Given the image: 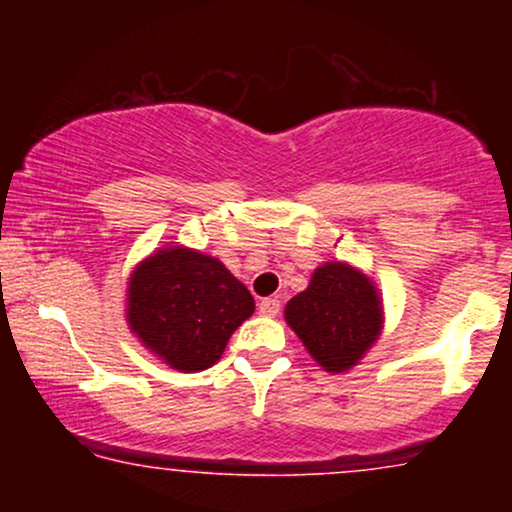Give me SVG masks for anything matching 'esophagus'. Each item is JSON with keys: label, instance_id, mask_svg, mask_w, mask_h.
I'll return each instance as SVG.
<instances>
[{"label": "esophagus", "instance_id": "1", "mask_svg": "<svg viewBox=\"0 0 512 512\" xmlns=\"http://www.w3.org/2000/svg\"><path fill=\"white\" fill-rule=\"evenodd\" d=\"M281 303L276 301V298H264V301H260V315H267V317H274L276 313H279Z\"/></svg>", "mask_w": 512, "mask_h": 512}]
</instances>
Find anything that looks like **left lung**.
I'll return each instance as SVG.
<instances>
[{
  "instance_id": "1",
  "label": "left lung",
  "mask_w": 512,
  "mask_h": 512,
  "mask_svg": "<svg viewBox=\"0 0 512 512\" xmlns=\"http://www.w3.org/2000/svg\"><path fill=\"white\" fill-rule=\"evenodd\" d=\"M284 320L317 366L349 373L383 334V296L363 269L325 262L310 276L308 289L286 303Z\"/></svg>"
}]
</instances>
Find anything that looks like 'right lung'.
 Here are the masks:
<instances>
[{
	"instance_id": "right-lung-1",
	"label": "right lung",
	"mask_w": 512,
	"mask_h": 512,
	"mask_svg": "<svg viewBox=\"0 0 512 512\" xmlns=\"http://www.w3.org/2000/svg\"><path fill=\"white\" fill-rule=\"evenodd\" d=\"M252 313L255 298L226 264L187 245L156 248L129 274V332L158 361L180 373L214 366L231 334Z\"/></svg>"
}]
</instances>
